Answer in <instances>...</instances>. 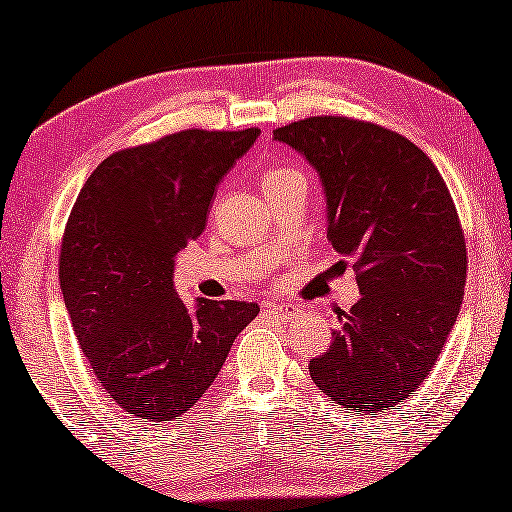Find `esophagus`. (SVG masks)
<instances>
[{
	"label": "esophagus",
	"mask_w": 512,
	"mask_h": 512,
	"mask_svg": "<svg viewBox=\"0 0 512 512\" xmlns=\"http://www.w3.org/2000/svg\"><path fill=\"white\" fill-rule=\"evenodd\" d=\"M266 315H271L276 322H292L294 317H299V308L287 303H264Z\"/></svg>",
	"instance_id": "obj_1"
}]
</instances>
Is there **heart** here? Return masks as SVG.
<instances>
[{"label":"heart","instance_id":"heart-1","mask_svg":"<svg viewBox=\"0 0 512 512\" xmlns=\"http://www.w3.org/2000/svg\"><path fill=\"white\" fill-rule=\"evenodd\" d=\"M294 170H287V167H280V170H269L264 174V179H262V188H269V186H273V183L276 181H280L282 177H287V174H292Z\"/></svg>","mask_w":512,"mask_h":512}]
</instances>
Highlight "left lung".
<instances>
[{"mask_svg": "<svg viewBox=\"0 0 512 512\" xmlns=\"http://www.w3.org/2000/svg\"><path fill=\"white\" fill-rule=\"evenodd\" d=\"M273 140L315 167L326 236L358 271L361 299L338 310L310 377L342 407L375 416L423 384L462 308L467 246L453 197L414 142L368 121L310 117Z\"/></svg>", "mask_w": 512, "mask_h": 512, "instance_id": "1", "label": "left lung"}]
</instances>
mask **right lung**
Wrapping results in <instances>:
<instances>
[{
	"mask_svg": "<svg viewBox=\"0 0 512 512\" xmlns=\"http://www.w3.org/2000/svg\"><path fill=\"white\" fill-rule=\"evenodd\" d=\"M259 128L181 131L105 158L68 216L59 282L75 338L128 414L172 421L218 377L257 303L174 289V259L207 227L218 183Z\"/></svg>",
	"mask_w": 512,
	"mask_h": 512,
	"instance_id": "obj_1",
	"label": "right lung"
}]
</instances>
